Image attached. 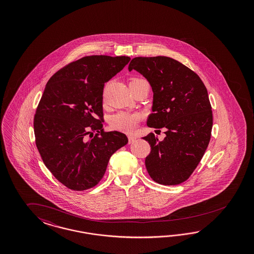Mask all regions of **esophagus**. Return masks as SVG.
<instances>
[{
  "label": "esophagus",
  "instance_id": "obj_1",
  "mask_svg": "<svg viewBox=\"0 0 254 254\" xmlns=\"http://www.w3.org/2000/svg\"><path fill=\"white\" fill-rule=\"evenodd\" d=\"M127 138H128V142H129V143L133 142V141L136 139V137H135V136H133V135H128V136H127Z\"/></svg>",
  "mask_w": 254,
  "mask_h": 254
}]
</instances>
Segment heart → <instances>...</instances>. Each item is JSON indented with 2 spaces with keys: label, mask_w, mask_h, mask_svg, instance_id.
Listing matches in <instances>:
<instances>
[{
  "label": "heart",
  "mask_w": 254,
  "mask_h": 254,
  "mask_svg": "<svg viewBox=\"0 0 254 254\" xmlns=\"http://www.w3.org/2000/svg\"><path fill=\"white\" fill-rule=\"evenodd\" d=\"M139 79H133L135 82ZM143 115L141 113H130V112H119L111 117L110 125L113 129L130 133L136 129L138 122L142 119Z\"/></svg>",
  "instance_id": "1"
}]
</instances>
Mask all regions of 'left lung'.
Instances as JSON below:
<instances>
[{"label": "left lung", "mask_w": 254, "mask_h": 254, "mask_svg": "<svg viewBox=\"0 0 254 254\" xmlns=\"http://www.w3.org/2000/svg\"><path fill=\"white\" fill-rule=\"evenodd\" d=\"M152 87L153 106L147 126L166 128L159 141L154 133L143 139L151 153L145 158L150 177L157 184L184 183L199 164L210 139L212 112L208 91L199 76L169 57H138L128 65Z\"/></svg>", "instance_id": "left-lung-1"}]
</instances>
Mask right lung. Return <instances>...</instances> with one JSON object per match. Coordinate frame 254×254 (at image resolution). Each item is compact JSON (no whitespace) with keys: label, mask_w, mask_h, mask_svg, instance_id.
Returning a JSON list of instances; mask_svg holds the SVG:
<instances>
[{"label":"right lung","mask_w":254,"mask_h":254,"mask_svg":"<svg viewBox=\"0 0 254 254\" xmlns=\"http://www.w3.org/2000/svg\"><path fill=\"white\" fill-rule=\"evenodd\" d=\"M129 61L125 56L84 57L46 84L33 122L36 146L46 168L71 190L98 185L111 156L128 141L119 131L104 132L99 118L105 83Z\"/></svg>","instance_id":"1"}]
</instances>
